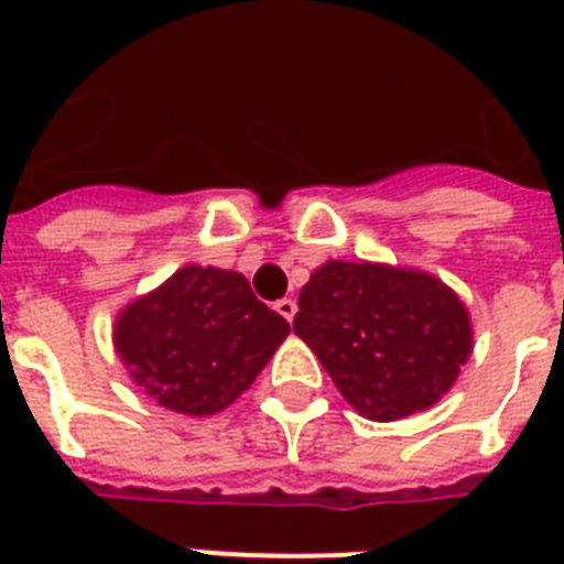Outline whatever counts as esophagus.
<instances>
[{
	"label": "esophagus",
	"mask_w": 564,
	"mask_h": 564,
	"mask_svg": "<svg viewBox=\"0 0 564 564\" xmlns=\"http://www.w3.org/2000/svg\"><path fill=\"white\" fill-rule=\"evenodd\" d=\"M274 310H278V313H281L286 322H292V318H295V313H299V304H295L292 299H281L278 304H274Z\"/></svg>",
	"instance_id": "34e87169"
}]
</instances>
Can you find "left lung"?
<instances>
[{"instance_id": "obj_1", "label": "left lung", "mask_w": 564, "mask_h": 564, "mask_svg": "<svg viewBox=\"0 0 564 564\" xmlns=\"http://www.w3.org/2000/svg\"><path fill=\"white\" fill-rule=\"evenodd\" d=\"M295 334L371 421L433 406L471 354V318L427 272L330 260L299 295Z\"/></svg>"}]
</instances>
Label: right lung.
<instances>
[{"label": "right lung", "instance_id": "add662e5", "mask_svg": "<svg viewBox=\"0 0 564 564\" xmlns=\"http://www.w3.org/2000/svg\"><path fill=\"white\" fill-rule=\"evenodd\" d=\"M286 334V318L257 301L242 274L184 265L119 313L113 345L152 401L213 415L254 383Z\"/></svg>", "mask_w": 564, "mask_h": 564}]
</instances>
